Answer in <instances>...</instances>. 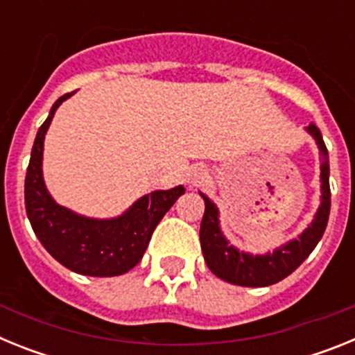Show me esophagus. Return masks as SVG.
Listing matches in <instances>:
<instances>
[{
	"mask_svg": "<svg viewBox=\"0 0 355 355\" xmlns=\"http://www.w3.org/2000/svg\"><path fill=\"white\" fill-rule=\"evenodd\" d=\"M208 178V171L205 167H192L190 174H188V183L190 184H197L202 183V181Z\"/></svg>",
	"mask_w": 355,
	"mask_h": 355,
	"instance_id": "1",
	"label": "esophagus"
}]
</instances>
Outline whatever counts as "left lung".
Returning <instances> with one entry per match:
<instances>
[{"label":"left lung","mask_w":355,"mask_h":355,"mask_svg":"<svg viewBox=\"0 0 355 355\" xmlns=\"http://www.w3.org/2000/svg\"><path fill=\"white\" fill-rule=\"evenodd\" d=\"M306 131L315 139L320 150V206L313 216L311 224L304 229L302 233L293 240L286 241L284 245L277 247L266 254H250L238 250L236 247L229 243L220 229L218 220V208L216 205L205 196V216L200 222V249L205 254V261L209 270L220 277L222 281L236 286L261 288L283 281L284 277L297 270L300 263L313 252L320 238L324 236L327 227L329 211H331V187H329V153L325 147L322 133L315 124H309Z\"/></svg>","instance_id":"1"}]
</instances>
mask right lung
<instances>
[{
    "label": "right lung",
    "mask_w": 355,
    "mask_h": 355,
    "mask_svg": "<svg viewBox=\"0 0 355 355\" xmlns=\"http://www.w3.org/2000/svg\"><path fill=\"white\" fill-rule=\"evenodd\" d=\"M72 94L56 99L37 131L24 180L26 215L44 249L65 268L92 277L122 275L139 265L153 231L183 196L184 187L146 193L114 218H92L58 205L44 183V139L58 106Z\"/></svg>",
    "instance_id": "right-lung-1"
}]
</instances>
